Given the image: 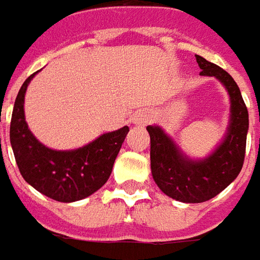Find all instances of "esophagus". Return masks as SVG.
<instances>
[{
    "label": "esophagus",
    "instance_id": "esophagus-1",
    "mask_svg": "<svg viewBox=\"0 0 260 260\" xmlns=\"http://www.w3.org/2000/svg\"><path fill=\"white\" fill-rule=\"evenodd\" d=\"M149 118H150V116L146 111H139V113H136L133 116V123L142 126V124H146L149 121Z\"/></svg>",
    "mask_w": 260,
    "mask_h": 260
}]
</instances>
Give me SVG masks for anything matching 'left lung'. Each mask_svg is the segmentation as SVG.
<instances>
[{
	"label": "left lung",
	"mask_w": 260,
	"mask_h": 260,
	"mask_svg": "<svg viewBox=\"0 0 260 260\" xmlns=\"http://www.w3.org/2000/svg\"><path fill=\"white\" fill-rule=\"evenodd\" d=\"M196 61L200 74L219 78L231 95V124L223 143L207 158L193 161L183 156L160 127L147 126L153 179L163 193L184 203L212 199L238 177L245 161L249 128L246 104L231 74L200 55H196Z\"/></svg>",
	"instance_id": "obj_1"
}]
</instances>
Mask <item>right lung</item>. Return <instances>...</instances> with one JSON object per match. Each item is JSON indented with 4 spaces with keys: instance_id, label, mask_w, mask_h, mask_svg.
<instances>
[{
    "instance_id": "1",
    "label": "right lung",
    "mask_w": 260,
    "mask_h": 260,
    "mask_svg": "<svg viewBox=\"0 0 260 260\" xmlns=\"http://www.w3.org/2000/svg\"><path fill=\"white\" fill-rule=\"evenodd\" d=\"M37 73L21 85L12 110L10 140L25 182L57 202H76L93 194L109 180L128 127L106 133L81 149L57 151L45 147L29 132L24 117V95Z\"/></svg>"
}]
</instances>
